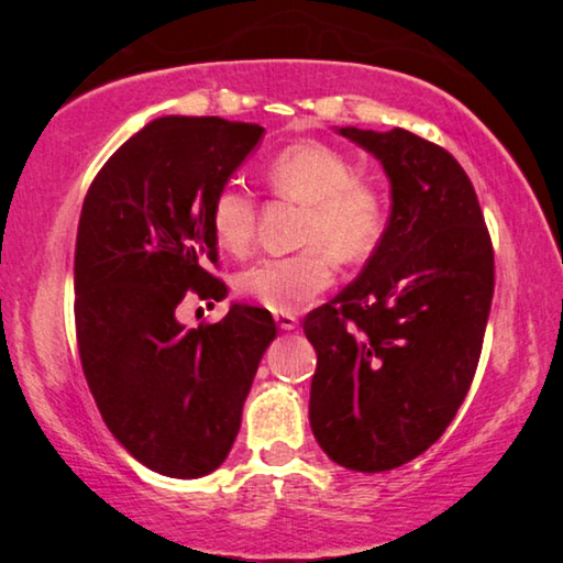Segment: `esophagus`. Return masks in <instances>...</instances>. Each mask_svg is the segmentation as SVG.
<instances>
[{
	"instance_id": "esophagus-1",
	"label": "esophagus",
	"mask_w": 563,
	"mask_h": 563,
	"mask_svg": "<svg viewBox=\"0 0 563 563\" xmlns=\"http://www.w3.org/2000/svg\"><path fill=\"white\" fill-rule=\"evenodd\" d=\"M274 320H276V325H279L282 330H295L299 325L297 314H291V312H276Z\"/></svg>"
}]
</instances>
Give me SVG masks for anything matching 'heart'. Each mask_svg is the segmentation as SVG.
<instances>
[{
  "label": "heart",
  "instance_id": "1",
  "mask_svg": "<svg viewBox=\"0 0 563 563\" xmlns=\"http://www.w3.org/2000/svg\"><path fill=\"white\" fill-rule=\"evenodd\" d=\"M276 195L305 205L299 243H310L291 256H266L238 274L241 295L272 312H297L333 284L338 261H361L382 233L379 199L366 184L353 179L345 156L322 143H295L276 153L264 168ZM210 222L222 251H249L256 228V205L238 187L214 197Z\"/></svg>",
  "mask_w": 563,
  "mask_h": 563
}]
</instances>
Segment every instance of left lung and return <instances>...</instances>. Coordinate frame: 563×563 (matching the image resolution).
<instances>
[{"label":"left lung","instance_id":"1","mask_svg":"<svg viewBox=\"0 0 563 563\" xmlns=\"http://www.w3.org/2000/svg\"><path fill=\"white\" fill-rule=\"evenodd\" d=\"M389 179L391 212L364 272L305 318L318 353L310 426L351 472H389L456 418L495 291V253L476 191L441 145L395 128H335Z\"/></svg>","mask_w":563,"mask_h":563}]
</instances>
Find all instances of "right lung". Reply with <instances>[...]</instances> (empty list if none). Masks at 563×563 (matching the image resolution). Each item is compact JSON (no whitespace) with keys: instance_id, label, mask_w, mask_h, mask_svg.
Listing matches in <instances>:
<instances>
[{"instance_id":"1","label":"right lung","mask_w":563,"mask_h":563,"mask_svg":"<svg viewBox=\"0 0 563 563\" xmlns=\"http://www.w3.org/2000/svg\"><path fill=\"white\" fill-rule=\"evenodd\" d=\"M266 130L166 114L122 143L84 199L74 253L81 366L110 433L174 479L228 459L243 402L276 322L230 302L214 325L187 330L176 307L228 297L210 210Z\"/></svg>"}]
</instances>
